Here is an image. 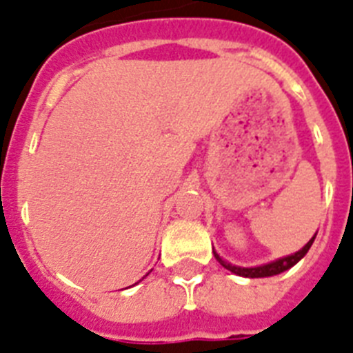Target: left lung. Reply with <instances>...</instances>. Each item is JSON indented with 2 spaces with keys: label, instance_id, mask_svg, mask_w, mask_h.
<instances>
[{
  "label": "left lung",
  "instance_id": "obj_1",
  "mask_svg": "<svg viewBox=\"0 0 353 353\" xmlns=\"http://www.w3.org/2000/svg\"><path fill=\"white\" fill-rule=\"evenodd\" d=\"M316 237V236H314ZM314 237H312L309 243H307L305 246H303L300 252H296V254L293 255H288V257L284 259H279V261H275V263H270V264H264V266H257V268H237V266H232V264L225 263L221 257H219L216 252H214V257H216V261H218L219 264H221L223 268H227L228 271H232V273H236V275H241V276H248V279H261V276H273V275H279V273H282V271L289 270V268H293L294 264L300 261V259L303 257V255L309 252V248H311L312 241H314Z\"/></svg>",
  "mask_w": 353,
  "mask_h": 353
}]
</instances>
